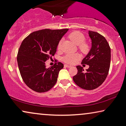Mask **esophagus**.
I'll return each instance as SVG.
<instances>
[{
    "mask_svg": "<svg viewBox=\"0 0 126 126\" xmlns=\"http://www.w3.org/2000/svg\"><path fill=\"white\" fill-rule=\"evenodd\" d=\"M64 67H67V68H70V67H71V65H68V64H65V65H64Z\"/></svg>",
    "mask_w": 126,
    "mask_h": 126,
    "instance_id": "1",
    "label": "esophagus"
}]
</instances>
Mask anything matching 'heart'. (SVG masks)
I'll use <instances>...</instances> for the list:
<instances>
[{"instance_id": "obj_1", "label": "heart", "mask_w": 126, "mask_h": 126, "mask_svg": "<svg viewBox=\"0 0 126 126\" xmlns=\"http://www.w3.org/2000/svg\"><path fill=\"white\" fill-rule=\"evenodd\" d=\"M69 38L76 45H79V48L82 52H86L88 50V46L87 44L84 42L85 41V36L83 34L79 32H74L71 33L69 35ZM62 42V41H60L58 45V48L60 49L61 48ZM80 58V55L78 54H68L64 56L63 58V61L64 62L71 64H74Z\"/></svg>"}]
</instances>
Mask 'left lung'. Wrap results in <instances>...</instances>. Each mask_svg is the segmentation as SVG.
Listing matches in <instances>:
<instances>
[{"instance_id": "1", "label": "left lung", "mask_w": 126, "mask_h": 126, "mask_svg": "<svg viewBox=\"0 0 126 126\" xmlns=\"http://www.w3.org/2000/svg\"><path fill=\"white\" fill-rule=\"evenodd\" d=\"M92 41L89 52L82 61L89 68L85 72L80 65L76 66L78 74L73 80L79 87L86 90H93L99 87L106 79L109 71L111 50L108 41L98 33L88 31Z\"/></svg>"}]
</instances>
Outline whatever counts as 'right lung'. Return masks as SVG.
Returning a JSON list of instances; mask_svg holds the SVG:
<instances>
[{
	"mask_svg": "<svg viewBox=\"0 0 126 126\" xmlns=\"http://www.w3.org/2000/svg\"><path fill=\"white\" fill-rule=\"evenodd\" d=\"M68 29H43L34 32L22 41L18 51V66L22 80L28 87L39 93L49 91L55 85L62 63L46 68L45 62L54 56L58 43Z\"/></svg>",
	"mask_w": 126,
	"mask_h": 126,
	"instance_id": "1",
	"label": "right lung"
}]
</instances>
